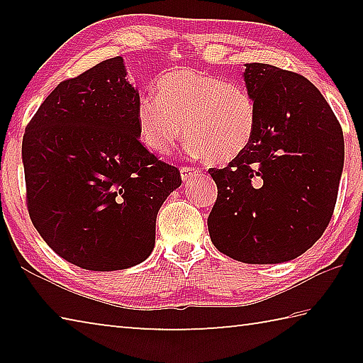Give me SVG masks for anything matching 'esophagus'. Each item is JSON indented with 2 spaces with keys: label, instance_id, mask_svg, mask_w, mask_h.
Here are the masks:
<instances>
[{
  "label": "esophagus",
  "instance_id": "esophagus-1",
  "mask_svg": "<svg viewBox=\"0 0 363 363\" xmlns=\"http://www.w3.org/2000/svg\"><path fill=\"white\" fill-rule=\"evenodd\" d=\"M200 174V169L199 168H194V167H181V176L184 181H190L194 179Z\"/></svg>",
  "mask_w": 363,
  "mask_h": 363
}]
</instances>
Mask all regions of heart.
Segmentation results:
<instances>
[{"label": "heart", "instance_id": "b5f03b06", "mask_svg": "<svg viewBox=\"0 0 363 363\" xmlns=\"http://www.w3.org/2000/svg\"><path fill=\"white\" fill-rule=\"evenodd\" d=\"M155 91L157 96L140 97L136 107L138 133L147 149L168 153L186 134L192 150L206 162L227 163L255 138L259 110L242 84L177 69L160 77Z\"/></svg>", "mask_w": 363, "mask_h": 363}]
</instances>
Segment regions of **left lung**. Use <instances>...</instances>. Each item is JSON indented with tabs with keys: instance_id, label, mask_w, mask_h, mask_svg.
Wrapping results in <instances>:
<instances>
[{
	"instance_id": "8db88e82",
	"label": "left lung",
	"mask_w": 363,
	"mask_h": 363,
	"mask_svg": "<svg viewBox=\"0 0 363 363\" xmlns=\"http://www.w3.org/2000/svg\"><path fill=\"white\" fill-rule=\"evenodd\" d=\"M259 110L255 138L225 168H211L218 199L208 216L220 253L247 264L294 259L330 224L344 164L340 121L303 75L247 64Z\"/></svg>"
}]
</instances>
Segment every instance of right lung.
I'll return each mask as SVG.
<instances>
[{
  "mask_svg": "<svg viewBox=\"0 0 363 363\" xmlns=\"http://www.w3.org/2000/svg\"><path fill=\"white\" fill-rule=\"evenodd\" d=\"M138 89L123 59L60 82L22 140L27 208L49 247L86 270L150 256L157 213L181 173L139 140Z\"/></svg>",
  "mask_w": 363,
  "mask_h": 363,
  "instance_id": "add662e5",
  "label": "right lung"
}]
</instances>
